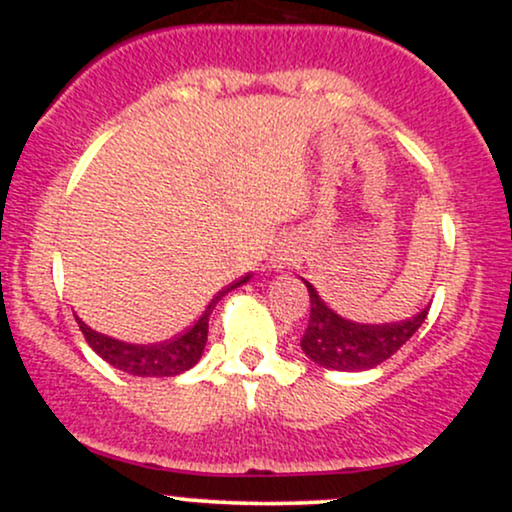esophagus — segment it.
Wrapping results in <instances>:
<instances>
[{"label": "esophagus", "mask_w": 512, "mask_h": 512, "mask_svg": "<svg viewBox=\"0 0 512 512\" xmlns=\"http://www.w3.org/2000/svg\"><path fill=\"white\" fill-rule=\"evenodd\" d=\"M286 260H289V257H276V264L281 267V264H286Z\"/></svg>", "instance_id": "34e87169"}]
</instances>
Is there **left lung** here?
Segmentation results:
<instances>
[{
    "label": "left lung",
    "mask_w": 512,
    "mask_h": 512,
    "mask_svg": "<svg viewBox=\"0 0 512 512\" xmlns=\"http://www.w3.org/2000/svg\"><path fill=\"white\" fill-rule=\"evenodd\" d=\"M310 293V320L305 327L301 346L310 361L332 370H368L380 366L395 351L409 342L411 334L424 325L428 308L409 320L363 325L346 320L320 298L315 286L303 279Z\"/></svg>",
    "instance_id": "left-lung-1"
}]
</instances>
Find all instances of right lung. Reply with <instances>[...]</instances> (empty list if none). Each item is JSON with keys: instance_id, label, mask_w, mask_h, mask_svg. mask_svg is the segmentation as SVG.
<instances>
[{"instance_id": "right-lung-1", "label": "right lung", "mask_w": 512, "mask_h": 512, "mask_svg": "<svg viewBox=\"0 0 512 512\" xmlns=\"http://www.w3.org/2000/svg\"><path fill=\"white\" fill-rule=\"evenodd\" d=\"M250 279L243 276V279L231 284L228 289H223L211 298V303L207 305L202 317L190 327L187 332L178 334L175 339H168V342H158V344H129V342H120V339L108 337V334H101L81 322L79 330L84 332L88 346L96 351L103 361H108L110 366L117 370H125L129 375H142V378H173V375L185 373L190 370L195 363L202 358L204 344H207V332H209V315L214 310V305L226 296L228 291H233L236 286L245 284Z\"/></svg>"}]
</instances>
